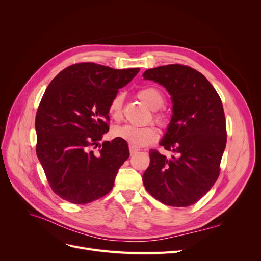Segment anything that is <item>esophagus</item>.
<instances>
[{"instance_id":"obj_1","label":"esophagus","mask_w":261,"mask_h":261,"mask_svg":"<svg viewBox=\"0 0 261 261\" xmlns=\"http://www.w3.org/2000/svg\"><path fill=\"white\" fill-rule=\"evenodd\" d=\"M129 150H130V154H134V153H136V152L139 151L138 148H134V147H132V146L129 147Z\"/></svg>"}]
</instances>
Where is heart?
<instances>
[{"label": "heart", "mask_w": 261, "mask_h": 261, "mask_svg": "<svg viewBox=\"0 0 261 261\" xmlns=\"http://www.w3.org/2000/svg\"><path fill=\"white\" fill-rule=\"evenodd\" d=\"M138 96L151 110L160 109L164 105V101H165L162 92L154 87H149L140 90L138 92ZM121 107L122 96L116 95L109 105V114L115 119H119L121 116ZM153 117L158 125L162 127L167 125V118L163 113L156 112L154 113ZM114 134L117 138L126 141L130 146L134 148H141L151 145L155 142L158 138V131L153 126L135 127L132 125H125L117 127L114 130Z\"/></svg>", "instance_id": "1"}]
</instances>
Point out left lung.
Instances as JSON below:
<instances>
[{
	"instance_id": "left-lung-1",
	"label": "left lung",
	"mask_w": 261,
	"mask_h": 261,
	"mask_svg": "<svg viewBox=\"0 0 261 261\" xmlns=\"http://www.w3.org/2000/svg\"><path fill=\"white\" fill-rule=\"evenodd\" d=\"M143 76L171 95L172 116L160 145L175 153L168 159L150 150L143 183L160 202L189 206L207 193L220 173L226 146L222 101L205 76L187 65L158 66Z\"/></svg>"
}]
</instances>
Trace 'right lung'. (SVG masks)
Returning a JSON list of instances; mask_svg holds the SVG:
<instances>
[{"label": "right lung", "instance_id": "1", "mask_svg": "<svg viewBox=\"0 0 261 261\" xmlns=\"http://www.w3.org/2000/svg\"><path fill=\"white\" fill-rule=\"evenodd\" d=\"M139 72L82 62L50 81L36 115V152L50 188L61 199L87 204L112 189L130 155L128 144L119 138L102 145L99 141L109 131L110 102Z\"/></svg>", "mask_w": 261, "mask_h": 261}]
</instances>
